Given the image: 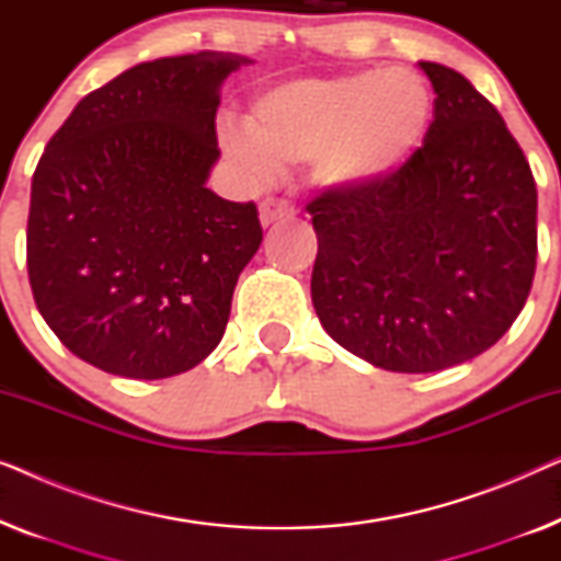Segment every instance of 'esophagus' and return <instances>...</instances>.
Returning <instances> with one entry per match:
<instances>
[{
  "mask_svg": "<svg viewBox=\"0 0 561 561\" xmlns=\"http://www.w3.org/2000/svg\"><path fill=\"white\" fill-rule=\"evenodd\" d=\"M290 217H294V206H288V202H283V198H265L260 204V225L263 227H271L273 221H283Z\"/></svg>",
  "mask_w": 561,
  "mask_h": 561,
  "instance_id": "esophagus-1",
  "label": "esophagus"
}]
</instances>
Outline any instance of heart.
<instances>
[{"mask_svg":"<svg viewBox=\"0 0 561 561\" xmlns=\"http://www.w3.org/2000/svg\"><path fill=\"white\" fill-rule=\"evenodd\" d=\"M434 117L428 83L409 68L296 79L260 94L244 129L225 122L219 142L244 171L313 160L321 186L357 191L396 175L424 145Z\"/></svg>","mask_w":561,"mask_h":561,"instance_id":"heart-1","label":"heart"}]
</instances>
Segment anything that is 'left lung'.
I'll return each mask as SVG.
<instances>
[{"mask_svg": "<svg viewBox=\"0 0 561 561\" xmlns=\"http://www.w3.org/2000/svg\"><path fill=\"white\" fill-rule=\"evenodd\" d=\"M434 122L396 175L306 206L319 252L311 301L327 334L393 373L482 355L524 309L536 271V183L493 104L421 60Z\"/></svg>", "mask_w": 561, "mask_h": 561, "instance_id": "1", "label": "left lung"}]
</instances>
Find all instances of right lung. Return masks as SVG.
<instances>
[{
	"instance_id": "1",
	"label": "right lung",
	"mask_w": 561,
	"mask_h": 561,
	"mask_svg": "<svg viewBox=\"0 0 561 561\" xmlns=\"http://www.w3.org/2000/svg\"><path fill=\"white\" fill-rule=\"evenodd\" d=\"M244 64L202 50L133 66L50 137L30 194L27 275L45 324L83 363L160 380L221 342L263 242L255 204L206 188L219 89Z\"/></svg>"
}]
</instances>
